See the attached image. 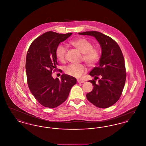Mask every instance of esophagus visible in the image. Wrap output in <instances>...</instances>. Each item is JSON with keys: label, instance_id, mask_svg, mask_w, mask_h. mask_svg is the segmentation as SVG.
Masks as SVG:
<instances>
[{"label": "esophagus", "instance_id": "obj_1", "mask_svg": "<svg viewBox=\"0 0 146 146\" xmlns=\"http://www.w3.org/2000/svg\"><path fill=\"white\" fill-rule=\"evenodd\" d=\"M77 82H78V83H84V80H82V79H78L77 80Z\"/></svg>", "mask_w": 146, "mask_h": 146}]
</instances>
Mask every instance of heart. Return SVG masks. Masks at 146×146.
Returning <instances> with one entry per match:
<instances>
[{
    "label": "heart",
    "instance_id": "b5f03b06",
    "mask_svg": "<svg viewBox=\"0 0 146 146\" xmlns=\"http://www.w3.org/2000/svg\"><path fill=\"white\" fill-rule=\"evenodd\" d=\"M70 44L83 54V59L88 65H95L100 57V50L93 48L91 42L84 38H79L70 42ZM66 49L63 45H59L56 50L57 59L64 62L66 58ZM65 73L70 76L79 78L86 72V68L83 64H71L66 67Z\"/></svg>",
    "mask_w": 146,
    "mask_h": 146
}]
</instances>
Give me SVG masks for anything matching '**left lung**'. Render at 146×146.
<instances>
[{"mask_svg": "<svg viewBox=\"0 0 146 146\" xmlns=\"http://www.w3.org/2000/svg\"><path fill=\"white\" fill-rule=\"evenodd\" d=\"M95 37L99 42L102 54L97 66L89 73L94 79L89 80L94 86L86 94L89 101L98 108H106L116 103L120 97L126 80L124 59L118 44L111 37L96 31L78 33ZM100 76L98 84L95 80Z\"/></svg>", "mask_w": 146, "mask_h": 146, "instance_id": "1", "label": "left lung"}]
</instances>
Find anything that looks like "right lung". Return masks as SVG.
I'll return each mask as SVG.
<instances>
[{
    "instance_id": "add662e5",
    "label": "right lung",
    "mask_w": 146,
    "mask_h": 146,
    "mask_svg": "<svg viewBox=\"0 0 146 146\" xmlns=\"http://www.w3.org/2000/svg\"><path fill=\"white\" fill-rule=\"evenodd\" d=\"M72 35L47 32L36 38L28 49L26 61L28 87L35 98L45 107L53 108L62 104L76 83L74 77L66 74L61 80L52 76V72L57 70L56 50Z\"/></svg>"
}]
</instances>
